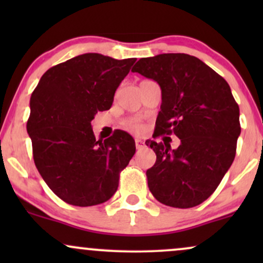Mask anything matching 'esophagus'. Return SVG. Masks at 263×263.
<instances>
[{
	"label": "esophagus",
	"instance_id": "obj_1",
	"mask_svg": "<svg viewBox=\"0 0 263 263\" xmlns=\"http://www.w3.org/2000/svg\"><path fill=\"white\" fill-rule=\"evenodd\" d=\"M135 143H136V148H137V149L144 148V142L142 141V140H140V138H136Z\"/></svg>",
	"mask_w": 263,
	"mask_h": 263
}]
</instances>
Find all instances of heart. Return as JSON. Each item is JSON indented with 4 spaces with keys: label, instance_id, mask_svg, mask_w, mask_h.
<instances>
[{
    "label": "heart",
    "instance_id": "heart-1",
    "mask_svg": "<svg viewBox=\"0 0 263 263\" xmlns=\"http://www.w3.org/2000/svg\"><path fill=\"white\" fill-rule=\"evenodd\" d=\"M127 128L129 129V131L135 132V134H141L142 131H143V125L138 121V120H129V121L127 122Z\"/></svg>",
    "mask_w": 263,
    "mask_h": 263
}]
</instances>
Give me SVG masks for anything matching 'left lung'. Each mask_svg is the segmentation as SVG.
<instances>
[{
	"label": "left lung",
	"instance_id": "left-lung-1",
	"mask_svg": "<svg viewBox=\"0 0 263 263\" xmlns=\"http://www.w3.org/2000/svg\"><path fill=\"white\" fill-rule=\"evenodd\" d=\"M132 71L161 86L153 136L180 140L177 149L165 142H146L157 156L146 172L151 193L168 206H197L215 192L236 155L240 110L230 86L200 59L184 53L142 58Z\"/></svg>",
	"mask_w": 263,
	"mask_h": 263
}]
</instances>
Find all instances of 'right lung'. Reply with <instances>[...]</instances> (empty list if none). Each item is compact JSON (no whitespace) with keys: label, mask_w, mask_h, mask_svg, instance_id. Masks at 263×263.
Listing matches in <instances>:
<instances>
[{"label":"right lung","mask_w":263,"mask_h":263,"mask_svg":"<svg viewBox=\"0 0 263 263\" xmlns=\"http://www.w3.org/2000/svg\"><path fill=\"white\" fill-rule=\"evenodd\" d=\"M136 58L86 53L54 65L32 92L27 132L33 159L57 197L75 206L105 203L136 152L132 136L116 131L96 140L91 121L111 107Z\"/></svg>","instance_id":"1"}]
</instances>
